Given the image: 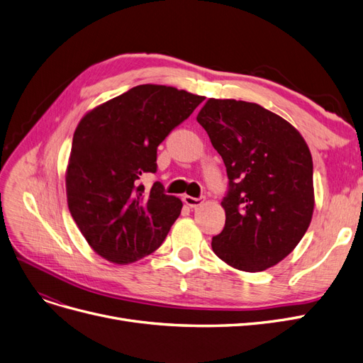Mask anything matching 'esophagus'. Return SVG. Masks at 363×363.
Instances as JSON below:
<instances>
[{
  "label": "esophagus",
  "instance_id": "34e87169",
  "mask_svg": "<svg viewBox=\"0 0 363 363\" xmlns=\"http://www.w3.org/2000/svg\"><path fill=\"white\" fill-rule=\"evenodd\" d=\"M183 201H184L186 206H189L191 208H196V207H201L202 204H204L206 198H202V196L201 198H194L191 195H184Z\"/></svg>",
  "mask_w": 363,
  "mask_h": 363
}]
</instances>
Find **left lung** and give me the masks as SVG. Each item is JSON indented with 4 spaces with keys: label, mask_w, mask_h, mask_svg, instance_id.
<instances>
[{
    "label": "left lung",
    "mask_w": 363,
    "mask_h": 363,
    "mask_svg": "<svg viewBox=\"0 0 363 363\" xmlns=\"http://www.w3.org/2000/svg\"><path fill=\"white\" fill-rule=\"evenodd\" d=\"M223 159L229 191L225 228L213 252L245 272L277 265L306 234L314 210L313 159L306 140L262 106L210 98L196 116Z\"/></svg>",
    "instance_id": "left-lung-1"
}]
</instances>
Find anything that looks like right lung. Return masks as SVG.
<instances>
[{
  "mask_svg": "<svg viewBox=\"0 0 363 363\" xmlns=\"http://www.w3.org/2000/svg\"><path fill=\"white\" fill-rule=\"evenodd\" d=\"M204 96L172 86L140 84L86 113L65 172L67 202L82 235L101 257L126 265L153 253L182 211V201L144 174L156 149Z\"/></svg>",
  "mask_w": 363,
  "mask_h": 363,
  "instance_id": "add662e5",
  "label": "right lung"
}]
</instances>
